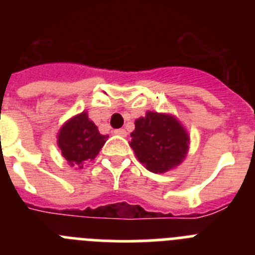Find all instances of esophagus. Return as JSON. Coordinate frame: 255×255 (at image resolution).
Here are the masks:
<instances>
[{
  "mask_svg": "<svg viewBox=\"0 0 255 255\" xmlns=\"http://www.w3.org/2000/svg\"><path fill=\"white\" fill-rule=\"evenodd\" d=\"M114 132L116 135H120V136H126L128 135V131L125 129H116Z\"/></svg>",
  "mask_w": 255,
  "mask_h": 255,
  "instance_id": "obj_1",
  "label": "esophagus"
}]
</instances>
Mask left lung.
I'll return each instance as SVG.
<instances>
[{
	"instance_id": "left-lung-1",
	"label": "left lung",
	"mask_w": 255,
	"mask_h": 255,
	"mask_svg": "<svg viewBox=\"0 0 255 255\" xmlns=\"http://www.w3.org/2000/svg\"><path fill=\"white\" fill-rule=\"evenodd\" d=\"M188 143V134L175 117L147 112L135 121L130 145L148 171L163 173L185 158Z\"/></svg>"
}]
</instances>
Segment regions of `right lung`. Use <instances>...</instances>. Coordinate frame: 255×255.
<instances>
[{
	"instance_id": "1",
	"label": "right lung",
	"mask_w": 255,
	"mask_h": 255,
	"mask_svg": "<svg viewBox=\"0 0 255 255\" xmlns=\"http://www.w3.org/2000/svg\"><path fill=\"white\" fill-rule=\"evenodd\" d=\"M107 135H102L85 112L67 121L58 132V147L71 166L83 167V162L94 159L105 145Z\"/></svg>"
}]
</instances>
